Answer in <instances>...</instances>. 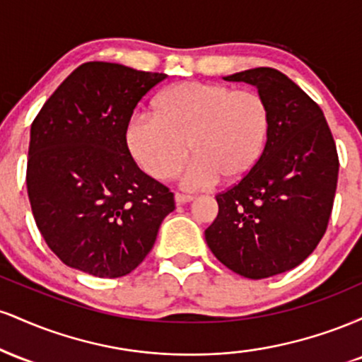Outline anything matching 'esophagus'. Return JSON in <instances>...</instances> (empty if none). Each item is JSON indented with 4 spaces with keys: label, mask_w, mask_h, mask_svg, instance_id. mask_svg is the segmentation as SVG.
Here are the masks:
<instances>
[{
    "label": "esophagus",
    "mask_w": 362,
    "mask_h": 362,
    "mask_svg": "<svg viewBox=\"0 0 362 362\" xmlns=\"http://www.w3.org/2000/svg\"><path fill=\"white\" fill-rule=\"evenodd\" d=\"M194 201L192 195H187V194H175V202L177 204H187V202Z\"/></svg>",
    "instance_id": "obj_1"
}]
</instances>
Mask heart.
<instances>
[{
	"mask_svg": "<svg viewBox=\"0 0 362 362\" xmlns=\"http://www.w3.org/2000/svg\"><path fill=\"white\" fill-rule=\"evenodd\" d=\"M156 114L129 119L126 143L136 163L156 180L170 178L194 153L178 180L189 190L221 180H242L252 172L267 141L271 115L255 90L223 83L184 81L156 98Z\"/></svg>",
	"mask_w": 362,
	"mask_h": 362,
	"instance_id": "b5f03b06",
	"label": "heart"
}]
</instances>
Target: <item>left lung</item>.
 I'll return each instance as SVG.
<instances>
[{"label": "left lung", "mask_w": 362, "mask_h": 362, "mask_svg": "<svg viewBox=\"0 0 362 362\" xmlns=\"http://www.w3.org/2000/svg\"><path fill=\"white\" fill-rule=\"evenodd\" d=\"M224 80L257 86L271 126L252 172L216 195L219 213L206 242L228 269L265 279L300 265L325 235L337 189V148L322 109L286 74L255 68Z\"/></svg>", "instance_id": "1"}]
</instances>
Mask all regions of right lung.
Wrapping results in <instances>:
<instances>
[{
    "mask_svg": "<svg viewBox=\"0 0 362 362\" xmlns=\"http://www.w3.org/2000/svg\"><path fill=\"white\" fill-rule=\"evenodd\" d=\"M167 74L85 62L57 86L30 127L27 190L37 228L68 267L127 276L175 209L173 194L139 170L126 126Z\"/></svg>",
    "mask_w": 362,
    "mask_h": 362,
    "instance_id": "obj_1",
    "label": "right lung"
}]
</instances>
